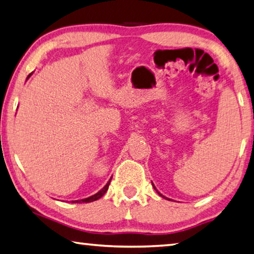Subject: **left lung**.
I'll use <instances>...</instances> for the list:
<instances>
[{
    "mask_svg": "<svg viewBox=\"0 0 254 254\" xmlns=\"http://www.w3.org/2000/svg\"><path fill=\"white\" fill-rule=\"evenodd\" d=\"M152 186H153V188H154V189H156V187H154V185H153V184H152ZM156 190H157V189H156ZM157 192H158V194H159V195H160L161 197H163V198H166V199H169V198H167V197H165V196H163V195H161V194H160V192H159L158 190H157ZM169 200H170V199H169Z\"/></svg>",
    "mask_w": 254,
    "mask_h": 254,
    "instance_id": "left-lung-1",
    "label": "left lung"
}]
</instances>
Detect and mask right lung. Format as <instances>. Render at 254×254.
Masks as SVG:
<instances>
[{"label": "right lung", "mask_w": 254, "mask_h": 254, "mask_svg": "<svg viewBox=\"0 0 254 254\" xmlns=\"http://www.w3.org/2000/svg\"><path fill=\"white\" fill-rule=\"evenodd\" d=\"M32 75V72L31 74H30L29 76H28V78L30 76ZM27 78V79H28ZM112 179V178H111ZM111 179L109 180V182H107V184L105 185L104 187H103L100 191L98 192H96L95 195H93V196H91V197H87V198H84V199H79V200H71V203H91V201H94V200H97V199H100L101 197L105 194V192L107 191V189H109V186H110V183H111Z\"/></svg>", "instance_id": "right-lung-1"}]
</instances>
